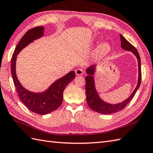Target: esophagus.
Listing matches in <instances>:
<instances>
[{
  "label": "esophagus",
  "instance_id": "1",
  "mask_svg": "<svg viewBox=\"0 0 153 153\" xmlns=\"http://www.w3.org/2000/svg\"><path fill=\"white\" fill-rule=\"evenodd\" d=\"M75 72H76V74L77 76H81L83 74V70L82 69L78 68L75 70Z\"/></svg>",
  "mask_w": 153,
  "mask_h": 153
}]
</instances>
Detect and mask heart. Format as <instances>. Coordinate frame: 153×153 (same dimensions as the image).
I'll return each mask as SVG.
<instances>
[{"label":"heart","mask_w":153,"mask_h":153,"mask_svg":"<svg viewBox=\"0 0 153 153\" xmlns=\"http://www.w3.org/2000/svg\"><path fill=\"white\" fill-rule=\"evenodd\" d=\"M111 50V45L107 42H102L98 45L95 54L99 57L104 56Z\"/></svg>","instance_id":"b5f03b06"}]
</instances>
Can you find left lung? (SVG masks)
Returning a JSON list of instances; mask_svg holds the SVG:
<instances>
[{
  "instance_id": "1",
  "label": "left lung",
  "mask_w": 153,
  "mask_h": 153,
  "mask_svg": "<svg viewBox=\"0 0 153 153\" xmlns=\"http://www.w3.org/2000/svg\"><path fill=\"white\" fill-rule=\"evenodd\" d=\"M120 41H121V48L124 50L132 52L137 58L138 63L137 83L135 89L132 92V93L130 95L128 98H126L125 100L123 101L122 102L114 104H110V103H108L103 100L100 97V96H99L95 87L94 75L95 74L96 70H97V65H91L86 69L87 76L85 77V84H86V86H85V93H86V99L87 104L93 111L104 115L117 113L119 111H121L122 109L125 108L126 105L133 98L141 84V59L139 53L137 52V49L129 42H128L121 34H120Z\"/></svg>"
}]
</instances>
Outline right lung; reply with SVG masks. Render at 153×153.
<instances>
[{
    "mask_svg": "<svg viewBox=\"0 0 153 153\" xmlns=\"http://www.w3.org/2000/svg\"><path fill=\"white\" fill-rule=\"evenodd\" d=\"M44 34V27H36L28 30L17 45L11 60V74L20 100L31 111L39 115L48 114L61 105L64 90L76 76L74 71H70L53 82L45 91L40 93L28 91L21 85L16 74L17 56L23 49L34 40L43 37Z\"/></svg>",
    "mask_w": 153,
    "mask_h": 153,
    "instance_id": "right-lung-1",
    "label": "right lung"
}]
</instances>
